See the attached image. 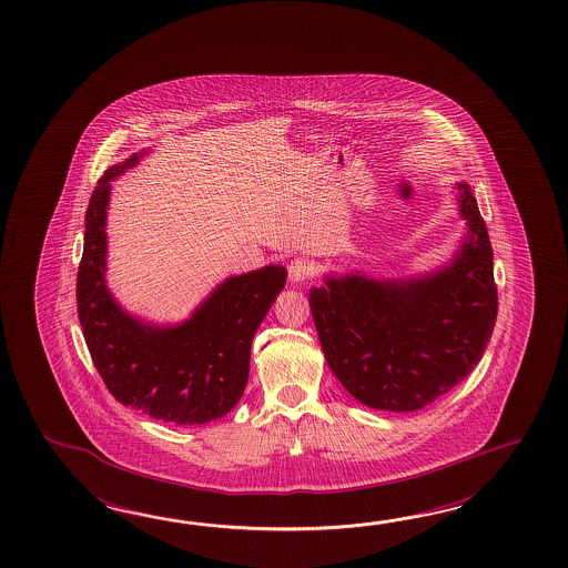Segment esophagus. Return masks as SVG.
Returning a JSON list of instances; mask_svg holds the SVG:
<instances>
[{
  "label": "esophagus",
  "mask_w": 568,
  "mask_h": 568,
  "mask_svg": "<svg viewBox=\"0 0 568 568\" xmlns=\"http://www.w3.org/2000/svg\"><path fill=\"white\" fill-rule=\"evenodd\" d=\"M314 265L307 258H295L287 266V275H290L291 283H303V281L314 277Z\"/></svg>",
  "instance_id": "1"
}]
</instances>
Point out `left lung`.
<instances>
[{
    "instance_id": "1",
    "label": "left lung",
    "mask_w": 568,
    "mask_h": 568,
    "mask_svg": "<svg viewBox=\"0 0 568 568\" xmlns=\"http://www.w3.org/2000/svg\"><path fill=\"white\" fill-rule=\"evenodd\" d=\"M468 236L453 263L417 278L326 277L310 291L332 373L361 404L416 412L463 383L497 320L493 248L467 183H456Z\"/></svg>"
}]
</instances>
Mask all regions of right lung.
<instances>
[{
  "mask_svg": "<svg viewBox=\"0 0 568 568\" xmlns=\"http://www.w3.org/2000/svg\"><path fill=\"white\" fill-rule=\"evenodd\" d=\"M140 156L110 166L91 193L77 273L79 322L91 361L120 404L166 424H205L239 404L254 334L285 287L287 271L268 265L226 278L187 322L171 328L128 315L105 285V214L110 181Z\"/></svg>",
  "mask_w": 568,
  "mask_h": 568,
  "instance_id": "1",
  "label": "right lung"
}]
</instances>
